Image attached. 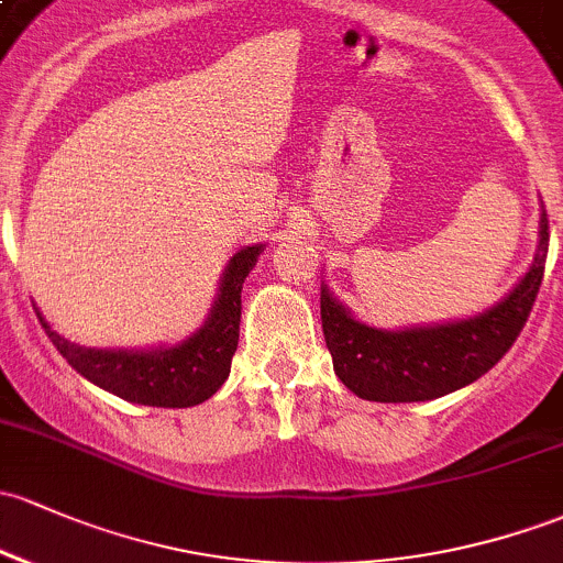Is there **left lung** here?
<instances>
[{"label":"left lung","mask_w":563,"mask_h":563,"mask_svg":"<svg viewBox=\"0 0 563 563\" xmlns=\"http://www.w3.org/2000/svg\"><path fill=\"white\" fill-rule=\"evenodd\" d=\"M548 241L542 211L540 246L529 274L499 306L464 322L384 332L356 322L322 289V330L335 376L356 397L373 402L434 400L486 376L510 352L529 319L545 274Z\"/></svg>","instance_id":"8db88e82"}]
</instances>
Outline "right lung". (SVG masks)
Masks as SVG:
<instances>
[{"mask_svg": "<svg viewBox=\"0 0 563 563\" xmlns=\"http://www.w3.org/2000/svg\"><path fill=\"white\" fill-rule=\"evenodd\" d=\"M260 252L263 246L257 244L233 255L209 322L179 346L158 352H99L64 341L42 317L40 322L64 360L101 389L153 408H192L209 400L231 373L239 346L241 284Z\"/></svg>", "mask_w": 563, "mask_h": 563, "instance_id": "add662e5", "label": "right lung"}]
</instances>
